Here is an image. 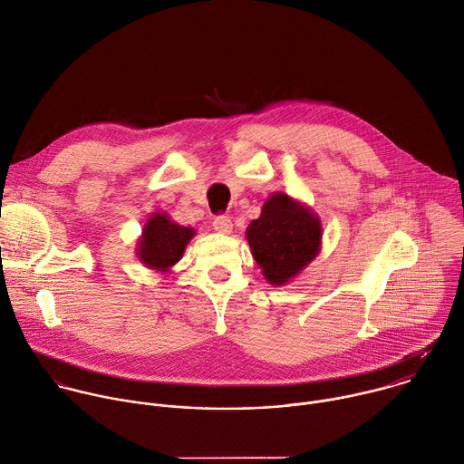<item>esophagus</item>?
Here are the masks:
<instances>
[{
    "label": "esophagus",
    "instance_id": "esophagus-1",
    "mask_svg": "<svg viewBox=\"0 0 464 464\" xmlns=\"http://www.w3.org/2000/svg\"><path fill=\"white\" fill-rule=\"evenodd\" d=\"M214 230L221 232V234H230L232 232V219L228 216H218L212 223Z\"/></svg>",
    "mask_w": 464,
    "mask_h": 464
}]
</instances>
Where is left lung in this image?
Masks as SVG:
<instances>
[{
    "label": "left lung",
    "mask_w": 464,
    "mask_h": 464,
    "mask_svg": "<svg viewBox=\"0 0 464 464\" xmlns=\"http://www.w3.org/2000/svg\"><path fill=\"white\" fill-rule=\"evenodd\" d=\"M246 239L265 279L285 285L317 256L321 223L306 207L277 192L250 223Z\"/></svg>",
    "instance_id": "obj_1"
}]
</instances>
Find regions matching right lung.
Listing matches in <instances>:
<instances>
[{"mask_svg": "<svg viewBox=\"0 0 464 464\" xmlns=\"http://www.w3.org/2000/svg\"><path fill=\"white\" fill-rule=\"evenodd\" d=\"M192 236V228L172 223L167 214H154L143 228L138 256L147 266L165 272L181 259Z\"/></svg>", "mask_w": 464, "mask_h": 464, "instance_id": "obj_1", "label": "right lung"}]
</instances>
